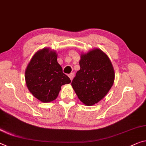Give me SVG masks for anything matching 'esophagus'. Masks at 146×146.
<instances>
[{
	"label": "esophagus",
	"mask_w": 146,
	"mask_h": 146,
	"mask_svg": "<svg viewBox=\"0 0 146 146\" xmlns=\"http://www.w3.org/2000/svg\"><path fill=\"white\" fill-rule=\"evenodd\" d=\"M68 76H69V78H70V79L71 80H72L73 78H74V72L70 73V74L68 75Z\"/></svg>",
	"instance_id": "1"
}]
</instances>
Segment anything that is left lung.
<instances>
[{"label": "left lung", "mask_w": 146, "mask_h": 146, "mask_svg": "<svg viewBox=\"0 0 146 146\" xmlns=\"http://www.w3.org/2000/svg\"><path fill=\"white\" fill-rule=\"evenodd\" d=\"M80 66L71 85L80 101L92 106L101 100L113 86V66L106 53L98 48L81 55Z\"/></svg>", "instance_id": "obj_1"}]
</instances>
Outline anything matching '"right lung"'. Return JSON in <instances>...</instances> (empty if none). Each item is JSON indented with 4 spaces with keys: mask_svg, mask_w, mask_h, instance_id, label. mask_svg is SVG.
<instances>
[{
    "mask_svg": "<svg viewBox=\"0 0 146 146\" xmlns=\"http://www.w3.org/2000/svg\"><path fill=\"white\" fill-rule=\"evenodd\" d=\"M57 54L49 48L37 51L25 70V81L33 95L42 102L56 99L61 86L71 80L62 72L57 62Z\"/></svg>",
    "mask_w": 146,
    "mask_h": 146,
    "instance_id": "right-lung-1",
    "label": "right lung"
}]
</instances>
